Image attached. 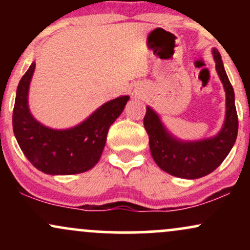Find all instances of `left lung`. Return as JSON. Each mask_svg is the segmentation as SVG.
<instances>
[{
  "mask_svg": "<svg viewBox=\"0 0 250 250\" xmlns=\"http://www.w3.org/2000/svg\"><path fill=\"white\" fill-rule=\"evenodd\" d=\"M213 54L227 96L226 121L216 136L197 142H182L166 130L153 109L147 107L143 119L154 161L162 170L176 177L199 179L210 174L223 162L236 141L239 120L235 108L234 89L226 74L220 53L214 49Z\"/></svg>",
  "mask_w": 250,
  "mask_h": 250,
  "instance_id": "1",
  "label": "left lung"
}]
</instances>
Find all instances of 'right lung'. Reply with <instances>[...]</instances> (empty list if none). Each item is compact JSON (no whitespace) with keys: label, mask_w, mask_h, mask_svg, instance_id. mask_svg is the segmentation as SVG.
Here are the masks:
<instances>
[{"label":"right lung","mask_w":250,"mask_h":250,"mask_svg":"<svg viewBox=\"0 0 250 250\" xmlns=\"http://www.w3.org/2000/svg\"><path fill=\"white\" fill-rule=\"evenodd\" d=\"M34 70L35 63H31L17 85L13 111V129L17 143L31 165L43 173H84L99 162L109 128L121 115L129 96L104 103L76 127L55 130L37 122L28 108V89Z\"/></svg>","instance_id":"1"}]
</instances>
